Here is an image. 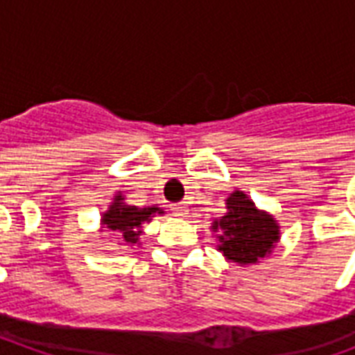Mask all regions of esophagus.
Instances as JSON below:
<instances>
[{
  "label": "esophagus",
  "instance_id": "34e87169",
  "mask_svg": "<svg viewBox=\"0 0 355 355\" xmlns=\"http://www.w3.org/2000/svg\"><path fill=\"white\" fill-rule=\"evenodd\" d=\"M171 211H173V215H177V216L188 215V207H186V203H175V205L171 207Z\"/></svg>",
  "mask_w": 355,
  "mask_h": 355
}]
</instances>
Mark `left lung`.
<instances>
[{"label": "left lung", "instance_id": "1", "mask_svg": "<svg viewBox=\"0 0 355 355\" xmlns=\"http://www.w3.org/2000/svg\"><path fill=\"white\" fill-rule=\"evenodd\" d=\"M226 205L228 213L213 224L224 257L239 264H254L264 254H270L279 239V226L274 218L257 211L243 192L232 193Z\"/></svg>", "mask_w": 355, "mask_h": 355}]
</instances>
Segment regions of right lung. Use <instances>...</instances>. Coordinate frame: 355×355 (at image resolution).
<instances>
[{"mask_svg": "<svg viewBox=\"0 0 355 355\" xmlns=\"http://www.w3.org/2000/svg\"><path fill=\"white\" fill-rule=\"evenodd\" d=\"M155 213L162 215L163 211L159 207L139 209L135 205H127V203H123L121 196H116L114 203L110 205L108 213H104V216H102V224L108 230L119 234L127 243H137L142 224L150 223L152 215H155Z\"/></svg>", "mask_w": 355, "mask_h": 355, "instance_id": "add662e5", "label": "right lung"}]
</instances>
